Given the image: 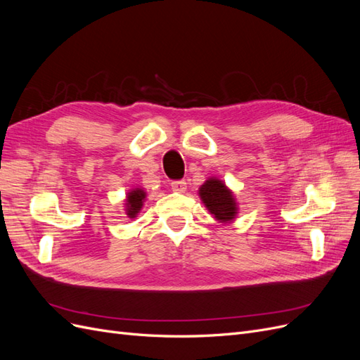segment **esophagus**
I'll return each mask as SVG.
<instances>
[{
	"mask_svg": "<svg viewBox=\"0 0 360 360\" xmlns=\"http://www.w3.org/2000/svg\"><path fill=\"white\" fill-rule=\"evenodd\" d=\"M171 189H172L174 192H180V193H183L184 191H186V181H184V180L172 181V183H171Z\"/></svg>",
	"mask_w": 360,
	"mask_h": 360,
	"instance_id": "esophagus-1",
	"label": "esophagus"
}]
</instances>
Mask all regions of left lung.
<instances>
[{
    "label": "left lung",
    "instance_id": "left-lung-1",
    "mask_svg": "<svg viewBox=\"0 0 360 360\" xmlns=\"http://www.w3.org/2000/svg\"><path fill=\"white\" fill-rule=\"evenodd\" d=\"M198 195L216 221L230 224L236 219L238 213L237 201L231 189H228L222 180L216 177L205 180L204 184H201Z\"/></svg>",
    "mask_w": 360,
    "mask_h": 360
}]
</instances>
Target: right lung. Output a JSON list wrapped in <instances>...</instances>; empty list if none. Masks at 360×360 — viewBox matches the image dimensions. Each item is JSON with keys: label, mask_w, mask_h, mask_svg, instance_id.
Segmentation results:
<instances>
[{"label": "right lung", "mask_w": 360, "mask_h": 360, "mask_svg": "<svg viewBox=\"0 0 360 360\" xmlns=\"http://www.w3.org/2000/svg\"><path fill=\"white\" fill-rule=\"evenodd\" d=\"M146 197H147L146 191L141 189V188H135L130 192H127V197H126V201H124V212H126L127 217H130V219L136 217L139 210L143 209Z\"/></svg>", "instance_id": "1"}]
</instances>
